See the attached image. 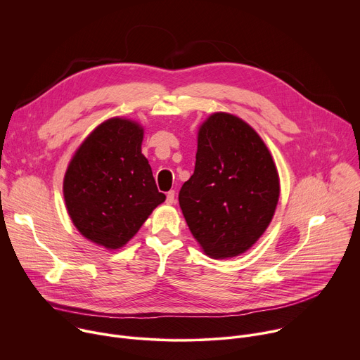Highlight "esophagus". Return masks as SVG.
Returning <instances> with one entry per match:
<instances>
[{
    "instance_id": "esophagus-1",
    "label": "esophagus",
    "mask_w": 360,
    "mask_h": 360,
    "mask_svg": "<svg viewBox=\"0 0 360 360\" xmlns=\"http://www.w3.org/2000/svg\"><path fill=\"white\" fill-rule=\"evenodd\" d=\"M174 202H175V191H169V192L167 193V203L172 205Z\"/></svg>"
}]
</instances>
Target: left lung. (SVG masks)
I'll use <instances>...</instances> for the list:
<instances>
[{
    "mask_svg": "<svg viewBox=\"0 0 360 360\" xmlns=\"http://www.w3.org/2000/svg\"><path fill=\"white\" fill-rule=\"evenodd\" d=\"M276 165L243 120L215 112L198 131L193 175L179 191L191 233L214 259L246 252L269 226L279 200Z\"/></svg>",
    "mask_w": 360,
    "mask_h": 360,
    "instance_id": "8db88e82",
    "label": "left lung"
}]
</instances>
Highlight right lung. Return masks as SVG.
<instances>
[{
  "instance_id": "obj_1",
  "label": "right lung",
  "mask_w": 360,
  "mask_h": 360,
  "mask_svg": "<svg viewBox=\"0 0 360 360\" xmlns=\"http://www.w3.org/2000/svg\"><path fill=\"white\" fill-rule=\"evenodd\" d=\"M143 128L114 117L78 146L63 184L68 215L88 240L115 250L139 231L165 195L141 150Z\"/></svg>"
}]
</instances>
